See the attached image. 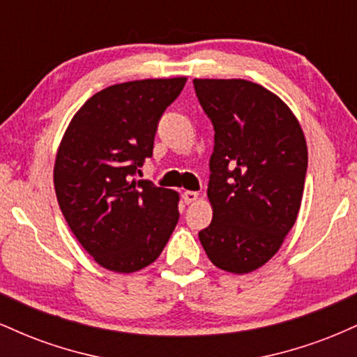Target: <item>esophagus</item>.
Listing matches in <instances>:
<instances>
[{"instance_id": "obj_1", "label": "esophagus", "mask_w": 357, "mask_h": 357, "mask_svg": "<svg viewBox=\"0 0 357 357\" xmlns=\"http://www.w3.org/2000/svg\"><path fill=\"white\" fill-rule=\"evenodd\" d=\"M198 198H199V195L196 191H184L183 192V199H184V203H186V204L195 203Z\"/></svg>"}]
</instances>
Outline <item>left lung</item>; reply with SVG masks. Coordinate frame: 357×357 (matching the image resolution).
Listing matches in <instances>:
<instances>
[{"instance_id":"8db88e82","label":"left lung","mask_w":357,"mask_h":357,"mask_svg":"<svg viewBox=\"0 0 357 357\" xmlns=\"http://www.w3.org/2000/svg\"><path fill=\"white\" fill-rule=\"evenodd\" d=\"M215 129L208 199L210 227L198 233L213 265L250 273L292 230L307 173L302 127L282 99L241 79H195Z\"/></svg>"}]
</instances>
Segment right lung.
I'll return each mask as SVG.
<instances>
[{
  "instance_id": "right-lung-1",
  "label": "right lung",
  "mask_w": 357,
  "mask_h": 357,
  "mask_svg": "<svg viewBox=\"0 0 357 357\" xmlns=\"http://www.w3.org/2000/svg\"><path fill=\"white\" fill-rule=\"evenodd\" d=\"M186 77L110 85L65 130L53 184L60 210L100 267L132 273L161 255L178 225L179 195L136 179L153 155L158 122Z\"/></svg>"
}]
</instances>
